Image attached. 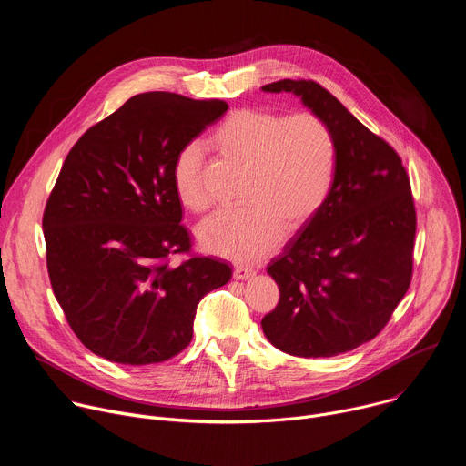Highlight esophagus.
Listing matches in <instances>:
<instances>
[{
  "label": "esophagus",
  "mask_w": 466,
  "mask_h": 466,
  "mask_svg": "<svg viewBox=\"0 0 466 466\" xmlns=\"http://www.w3.org/2000/svg\"><path fill=\"white\" fill-rule=\"evenodd\" d=\"M252 275H254V269H252V268H247V265H236L234 273H232V277H234L236 280H247V279H250Z\"/></svg>",
  "instance_id": "34e87169"
}]
</instances>
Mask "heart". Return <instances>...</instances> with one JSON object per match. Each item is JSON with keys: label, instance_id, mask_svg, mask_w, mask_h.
Listing matches in <instances>:
<instances>
[{"label": "heart", "instance_id": "heart-1", "mask_svg": "<svg viewBox=\"0 0 466 466\" xmlns=\"http://www.w3.org/2000/svg\"><path fill=\"white\" fill-rule=\"evenodd\" d=\"M230 164L247 169L243 208L221 212L198 227L205 250L238 261L268 256L286 234H297L322 210L334 187L338 147L329 125L315 112L284 114L268 106L232 110L210 138ZM173 187L191 212H205L212 198L205 157L184 146L173 162Z\"/></svg>", "mask_w": 466, "mask_h": 466}]
</instances>
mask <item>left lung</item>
<instances>
[{"instance_id": "1", "label": "left lung", "mask_w": 466, "mask_h": 466, "mask_svg": "<svg viewBox=\"0 0 466 466\" xmlns=\"http://www.w3.org/2000/svg\"><path fill=\"white\" fill-rule=\"evenodd\" d=\"M265 92H293L334 132L336 180L322 210L286 245L268 273L279 304L261 319L282 352L329 358L374 339L411 284L417 210L402 158L311 79Z\"/></svg>"}]
</instances>
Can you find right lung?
I'll return each instance as SVG.
<instances>
[{
	"label": "right lung",
	"instance_id": "obj_1",
	"mask_svg": "<svg viewBox=\"0 0 466 466\" xmlns=\"http://www.w3.org/2000/svg\"><path fill=\"white\" fill-rule=\"evenodd\" d=\"M228 105L171 92L130 97L66 157L42 228L53 293L74 334L123 365L162 363L193 338L201 299L225 286V261L191 252L173 187L178 151ZM173 255H187L178 266Z\"/></svg>",
	"mask_w": 466,
	"mask_h": 466
}]
</instances>
